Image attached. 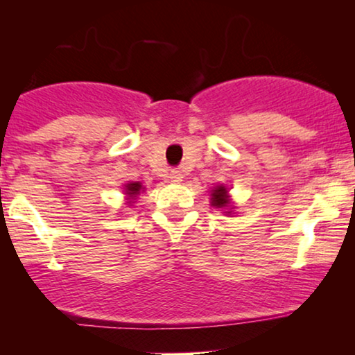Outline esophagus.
<instances>
[{
	"label": "esophagus",
	"instance_id": "obj_1",
	"mask_svg": "<svg viewBox=\"0 0 355 355\" xmlns=\"http://www.w3.org/2000/svg\"><path fill=\"white\" fill-rule=\"evenodd\" d=\"M169 179H171L173 182H181L182 181V173L179 171V169H171V173H169Z\"/></svg>",
	"mask_w": 355,
	"mask_h": 355
}]
</instances>
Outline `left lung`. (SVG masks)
I'll return each mask as SVG.
<instances>
[{"label":"left lung","mask_w":355,"mask_h":355,"mask_svg":"<svg viewBox=\"0 0 355 355\" xmlns=\"http://www.w3.org/2000/svg\"><path fill=\"white\" fill-rule=\"evenodd\" d=\"M226 193H227V191L223 186H220V187H216L215 191H213V193H211V205L213 207H218V208H223V207H226L227 205V197H226Z\"/></svg>","instance_id":"8db88e82"}]
</instances>
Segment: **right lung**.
Returning a JSON list of instances; mask_svg holds the SVG:
<instances>
[{
    "label": "right lung",
    "instance_id": "1",
    "mask_svg": "<svg viewBox=\"0 0 355 355\" xmlns=\"http://www.w3.org/2000/svg\"><path fill=\"white\" fill-rule=\"evenodd\" d=\"M128 193L129 196H137L140 189H142V186H140V182H132V184H128Z\"/></svg>",
    "mask_w": 355,
    "mask_h": 355
}]
</instances>
